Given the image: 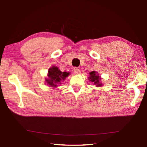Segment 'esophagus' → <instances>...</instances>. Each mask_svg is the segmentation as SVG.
<instances>
[{
    "label": "esophagus",
    "mask_w": 147,
    "mask_h": 147,
    "mask_svg": "<svg viewBox=\"0 0 147 147\" xmlns=\"http://www.w3.org/2000/svg\"><path fill=\"white\" fill-rule=\"evenodd\" d=\"M74 73L76 74H79L80 73L79 68H77V67H75L74 68Z\"/></svg>",
    "instance_id": "obj_1"
}]
</instances>
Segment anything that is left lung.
Listing matches in <instances>:
<instances>
[{
    "mask_svg": "<svg viewBox=\"0 0 147 147\" xmlns=\"http://www.w3.org/2000/svg\"><path fill=\"white\" fill-rule=\"evenodd\" d=\"M90 77H89V80L91 81V82H93L94 84L96 85L97 87H100L102 86V84H100L99 82V81L100 80V78L98 75H97L96 71H91L90 72Z\"/></svg>",
    "mask_w": 147,
    "mask_h": 147,
    "instance_id": "obj_1",
    "label": "left lung"
}]
</instances>
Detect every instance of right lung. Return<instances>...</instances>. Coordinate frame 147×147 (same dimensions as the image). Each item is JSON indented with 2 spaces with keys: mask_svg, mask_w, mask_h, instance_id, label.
Instances as JSON below:
<instances>
[{
  "mask_svg": "<svg viewBox=\"0 0 147 147\" xmlns=\"http://www.w3.org/2000/svg\"><path fill=\"white\" fill-rule=\"evenodd\" d=\"M69 73L66 71H60L57 67H53L50 68L48 70V79H46L47 84L51 87H57V84H61V80H64Z\"/></svg>",
  "mask_w": 147,
  "mask_h": 147,
  "instance_id": "add662e5",
  "label": "right lung"
}]
</instances>
